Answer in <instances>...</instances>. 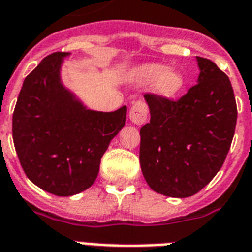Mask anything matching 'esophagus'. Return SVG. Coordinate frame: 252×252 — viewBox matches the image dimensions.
Masks as SVG:
<instances>
[{
    "label": "esophagus",
    "mask_w": 252,
    "mask_h": 252,
    "mask_svg": "<svg viewBox=\"0 0 252 252\" xmlns=\"http://www.w3.org/2000/svg\"><path fill=\"white\" fill-rule=\"evenodd\" d=\"M129 120L134 126H143L148 120V105L145 101H134L129 109Z\"/></svg>",
    "instance_id": "esophagus-1"
}]
</instances>
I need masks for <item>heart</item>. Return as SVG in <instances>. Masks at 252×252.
I'll return each instance as SVG.
<instances>
[{
  "label": "heart",
  "instance_id": "obj_1",
  "mask_svg": "<svg viewBox=\"0 0 252 252\" xmlns=\"http://www.w3.org/2000/svg\"><path fill=\"white\" fill-rule=\"evenodd\" d=\"M133 79L137 83H155V88L158 94L164 96H174L181 91L185 78L177 70H169L162 64H145L139 67L133 72Z\"/></svg>",
  "mask_w": 252,
  "mask_h": 252
}]
</instances>
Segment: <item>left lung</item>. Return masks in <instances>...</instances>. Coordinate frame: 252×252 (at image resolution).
Instances as JSON below:
<instances>
[{
	"label": "left lung",
	"mask_w": 252,
	"mask_h": 252,
	"mask_svg": "<svg viewBox=\"0 0 252 252\" xmlns=\"http://www.w3.org/2000/svg\"><path fill=\"white\" fill-rule=\"evenodd\" d=\"M198 83L178 100L145 94L151 120L140 129L144 178L160 194L194 195L222 168L237 126V103L228 76L197 57Z\"/></svg>",
	"instance_id": "8db88e82"
}]
</instances>
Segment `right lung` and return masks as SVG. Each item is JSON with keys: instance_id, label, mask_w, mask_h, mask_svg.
Returning a JSON list of instances; mask_svg holds the SVG:
<instances>
[{"instance_id": "obj_1", "label": "right lung", "mask_w": 252, "mask_h": 252, "mask_svg": "<svg viewBox=\"0 0 252 252\" xmlns=\"http://www.w3.org/2000/svg\"><path fill=\"white\" fill-rule=\"evenodd\" d=\"M68 53H53L25 78L13 112V141L29 180L67 197L95 182L101 157L126 124V107L97 112L82 105L61 83Z\"/></svg>"}]
</instances>
